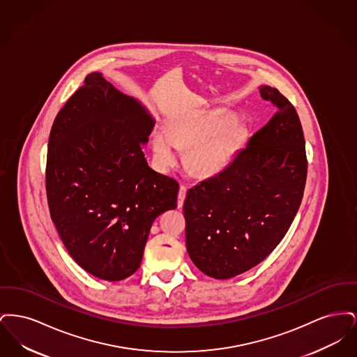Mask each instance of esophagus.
Returning a JSON list of instances; mask_svg holds the SVG:
<instances>
[{"label": "esophagus", "instance_id": "obj_1", "mask_svg": "<svg viewBox=\"0 0 357 357\" xmlns=\"http://www.w3.org/2000/svg\"><path fill=\"white\" fill-rule=\"evenodd\" d=\"M185 198H186V187L183 186V185H181L179 192H178V207H182V206H183Z\"/></svg>", "mask_w": 357, "mask_h": 357}]
</instances>
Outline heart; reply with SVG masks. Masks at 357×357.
Here are the masks:
<instances>
[{
  "instance_id": "1",
  "label": "heart",
  "mask_w": 357,
  "mask_h": 357,
  "mask_svg": "<svg viewBox=\"0 0 357 357\" xmlns=\"http://www.w3.org/2000/svg\"><path fill=\"white\" fill-rule=\"evenodd\" d=\"M246 128L229 112H207L176 120L171 131L159 126L153 135L155 160L162 170L175 166L181 149H188L186 165L199 176L226 170L236 159Z\"/></svg>"
}]
</instances>
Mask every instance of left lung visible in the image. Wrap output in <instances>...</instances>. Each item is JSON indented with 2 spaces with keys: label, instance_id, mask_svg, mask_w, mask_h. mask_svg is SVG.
I'll use <instances>...</instances> for the list:
<instances>
[{
  "label": "left lung",
  "instance_id": "obj_1",
  "mask_svg": "<svg viewBox=\"0 0 357 357\" xmlns=\"http://www.w3.org/2000/svg\"><path fill=\"white\" fill-rule=\"evenodd\" d=\"M269 123L238 151L233 163L187 191L186 246L208 277L233 278L262 262L285 237L305 188V139L296 108L269 85Z\"/></svg>",
  "mask_w": 357,
  "mask_h": 357
}]
</instances>
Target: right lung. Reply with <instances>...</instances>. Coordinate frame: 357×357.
Segmentation results:
<instances>
[{
    "instance_id": "right-lung-1",
    "label": "right lung",
    "mask_w": 357,
    "mask_h": 357,
    "mask_svg": "<svg viewBox=\"0 0 357 357\" xmlns=\"http://www.w3.org/2000/svg\"><path fill=\"white\" fill-rule=\"evenodd\" d=\"M147 108L92 72L57 114L47 158L52 221L85 272L120 281L139 269L151 225L176 207L179 185L142 151Z\"/></svg>"
}]
</instances>
